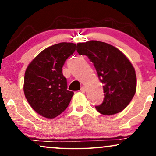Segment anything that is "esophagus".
Here are the masks:
<instances>
[{
    "mask_svg": "<svg viewBox=\"0 0 156 156\" xmlns=\"http://www.w3.org/2000/svg\"><path fill=\"white\" fill-rule=\"evenodd\" d=\"M80 91H81V92H83V93L86 92V91H87V88H86L85 87H83H83L80 88Z\"/></svg>",
    "mask_w": 156,
    "mask_h": 156,
    "instance_id": "34e87169",
    "label": "esophagus"
}]
</instances>
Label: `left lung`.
Segmentation results:
<instances>
[{"label":"left lung","mask_w":156,"mask_h":156,"mask_svg":"<svg viewBox=\"0 0 156 156\" xmlns=\"http://www.w3.org/2000/svg\"><path fill=\"white\" fill-rule=\"evenodd\" d=\"M77 51L94 64L103 84L104 100L95 108L103 115L117 114L126 108L136 91V75L133 64L114 46L91 40L77 44Z\"/></svg>","instance_id":"obj_1"}]
</instances>
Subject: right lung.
<instances>
[{
	"label": "right lung",
	"mask_w": 156,
	"mask_h": 156,
	"mask_svg": "<svg viewBox=\"0 0 156 156\" xmlns=\"http://www.w3.org/2000/svg\"><path fill=\"white\" fill-rule=\"evenodd\" d=\"M76 47L71 42L53 44L40 52L27 67L23 91L29 105L39 115L53 119L67 108L74 93L67 90L62 67Z\"/></svg>",
	"instance_id": "obj_1"
}]
</instances>
